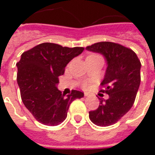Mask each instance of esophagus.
I'll use <instances>...</instances> for the list:
<instances>
[{
    "mask_svg": "<svg viewBox=\"0 0 155 155\" xmlns=\"http://www.w3.org/2000/svg\"><path fill=\"white\" fill-rule=\"evenodd\" d=\"M90 95V93H88V92H84V96H89Z\"/></svg>",
    "mask_w": 155,
    "mask_h": 155,
    "instance_id": "34e87169",
    "label": "esophagus"
}]
</instances>
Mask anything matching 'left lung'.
<instances>
[{
	"label": "left lung",
	"instance_id": "obj_1",
	"mask_svg": "<svg viewBox=\"0 0 155 155\" xmlns=\"http://www.w3.org/2000/svg\"><path fill=\"white\" fill-rule=\"evenodd\" d=\"M103 54L107 69L101 90L109 94L101 100L97 110L89 112L90 120L98 126H110L117 123L130 110L135 101L140 84L141 63L131 49L114 42H98L85 48Z\"/></svg>",
	"mask_w": 155,
	"mask_h": 155
}]
</instances>
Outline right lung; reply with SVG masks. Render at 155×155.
<instances>
[{"label":"right lung","mask_w":155,"mask_h":155,"mask_svg":"<svg viewBox=\"0 0 155 155\" xmlns=\"http://www.w3.org/2000/svg\"><path fill=\"white\" fill-rule=\"evenodd\" d=\"M84 50L46 42L21 54L16 65L22 102L40 123L51 126L61 124L72 101L84 96L83 92L74 90L64 96L57 89L65 66Z\"/></svg>","instance_id":"obj_1"}]
</instances>
